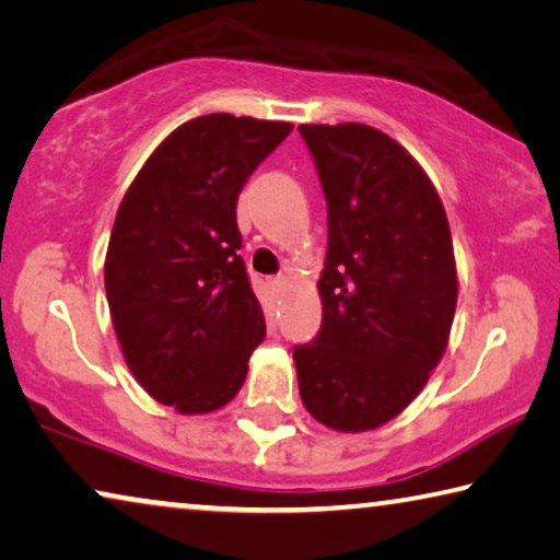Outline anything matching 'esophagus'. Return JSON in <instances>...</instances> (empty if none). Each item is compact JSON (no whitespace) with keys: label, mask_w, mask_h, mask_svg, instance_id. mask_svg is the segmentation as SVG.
<instances>
[{"label":"esophagus","mask_w":560,"mask_h":560,"mask_svg":"<svg viewBox=\"0 0 560 560\" xmlns=\"http://www.w3.org/2000/svg\"><path fill=\"white\" fill-rule=\"evenodd\" d=\"M269 287H271V291H273V294H277V299H279V296L287 294L289 281L283 279V277H277V279H271V281H269Z\"/></svg>","instance_id":"esophagus-1"}]
</instances>
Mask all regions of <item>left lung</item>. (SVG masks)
Instances as JSON below:
<instances>
[{
	"instance_id": "left-lung-1",
	"label": "left lung",
	"mask_w": 560,
	"mask_h": 560,
	"mask_svg": "<svg viewBox=\"0 0 560 560\" xmlns=\"http://www.w3.org/2000/svg\"><path fill=\"white\" fill-rule=\"evenodd\" d=\"M328 209L324 324L296 346L299 394L318 423L374 431L423 392L458 301L454 242L436 186L384 131L301 124Z\"/></svg>"
}]
</instances>
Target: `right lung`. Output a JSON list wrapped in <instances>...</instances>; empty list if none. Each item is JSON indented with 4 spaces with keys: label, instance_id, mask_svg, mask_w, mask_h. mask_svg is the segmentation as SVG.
Here are the masks:
<instances>
[{
    "label": "right lung",
    "instance_id": "add662e5",
    "mask_svg": "<svg viewBox=\"0 0 560 560\" xmlns=\"http://www.w3.org/2000/svg\"><path fill=\"white\" fill-rule=\"evenodd\" d=\"M294 124L203 114L159 144L119 203L104 287L124 361L154 401L197 416L242 388L266 322L236 199Z\"/></svg>",
    "mask_w": 560,
    "mask_h": 560
}]
</instances>
